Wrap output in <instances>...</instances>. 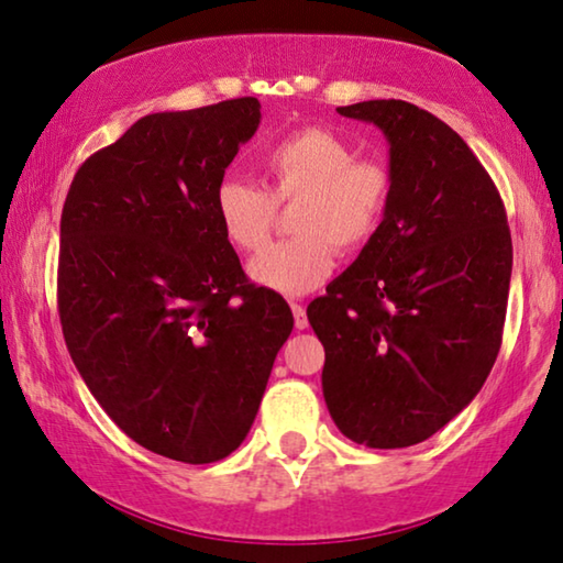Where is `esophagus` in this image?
Masks as SVG:
<instances>
[{
  "label": "esophagus",
  "mask_w": 563,
  "mask_h": 563,
  "mask_svg": "<svg viewBox=\"0 0 563 563\" xmlns=\"http://www.w3.org/2000/svg\"><path fill=\"white\" fill-rule=\"evenodd\" d=\"M292 308V319H296V329H306L308 327V316H306V308L300 303H290Z\"/></svg>",
  "instance_id": "1"
}]
</instances>
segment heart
I'll return each mask as SVG.
<instances>
[{
	"label": "heart",
	"instance_id": "obj_1",
	"mask_svg": "<svg viewBox=\"0 0 563 563\" xmlns=\"http://www.w3.org/2000/svg\"><path fill=\"white\" fill-rule=\"evenodd\" d=\"M265 188L224 178L213 191V213L224 240L257 252L271 236L278 206L296 203L288 242L250 263V278L280 296H303L329 278L336 247L360 252L375 240L393 196V173L379 157H357L346 137L327 126H300L275 140L260 157Z\"/></svg>",
	"mask_w": 563,
	"mask_h": 563
}]
</instances>
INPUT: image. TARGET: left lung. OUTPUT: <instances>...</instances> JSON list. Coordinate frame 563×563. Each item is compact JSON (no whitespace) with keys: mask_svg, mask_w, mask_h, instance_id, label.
I'll list each match as a JSON object with an SVG mask.
<instances>
[{"mask_svg":"<svg viewBox=\"0 0 563 563\" xmlns=\"http://www.w3.org/2000/svg\"><path fill=\"white\" fill-rule=\"evenodd\" d=\"M336 112L385 132L393 196L375 240L308 303L327 352L323 400L346 439L413 446L470 406L500 352L508 217L477 155L439 117L400 99Z\"/></svg>","mask_w":563,"mask_h":563,"instance_id":"8db88e82","label":"left lung"}]
</instances>
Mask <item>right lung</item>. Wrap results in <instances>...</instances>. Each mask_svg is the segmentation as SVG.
<instances>
[{"mask_svg": "<svg viewBox=\"0 0 563 563\" xmlns=\"http://www.w3.org/2000/svg\"><path fill=\"white\" fill-rule=\"evenodd\" d=\"M255 97L147 114L74 176L60 213L63 339L99 406L155 454L211 464L247 437L292 313L250 283L213 213Z\"/></svg>", "mask_w": 563, "mask_h": 563, "instance_id": "add662e5", "label": "right lung"}]
</instances>
